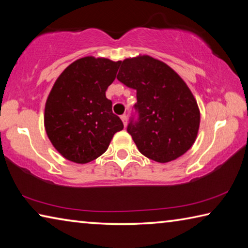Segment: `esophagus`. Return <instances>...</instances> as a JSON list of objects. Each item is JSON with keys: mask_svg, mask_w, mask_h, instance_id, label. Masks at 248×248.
Masks as SVG:
<instances>
[{"mask_svg": "<svg viewBox=\"0 0 248 248\" xmlns=\"http://www.w3.org/2000/svg\"><path fill=\"white\" fill-rule=\"evenodd\" d=\"M120 118H121V120H123L124 127H127V124H128V117H127V115H123V116L120 117Z\"/></svg>", "mask_w": 248, "mask_h": 248, "instance_id": "obj_1", "label": "esophagus"}]
</instances>
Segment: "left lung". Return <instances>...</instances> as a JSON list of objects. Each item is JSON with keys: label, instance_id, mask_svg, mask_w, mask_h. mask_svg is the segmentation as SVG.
I'll return each mask as SVG.
<instances>
[{"label": "left lung", "instance_id": "8db88e82", "mask_svg": "<svg viewBox=\"0 0 248 248\" xmlns=\"http://www.w3.org/2000/svg\"><path fill=\"white\" fill-rule=\"evenodd\" d=\"M117 78L137 91V123L128 132L148 158L167 163L189 150L197 139L200 110L184 79L164 62L146 54L120 61Z\"/></svg>", "mask_w": 248, "mask_h": 248}]
</instances>
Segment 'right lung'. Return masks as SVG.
Returning a JSON list of instances; mask_svg holds the SVG:
<instances>
[{"label": "right lung", "mask_w": 248, "mask_h": 248, "mask_svg": "<svg viewBox=\"0 0 248 248\" xmlns=\"http://www.w3.org/2000/svg\"><path fill=\"white\" fill-rule=\"evenodd\" d=\"M119 64L107 58L84 57L54 82L45 105V129L54 149L69 161H94L106 152L114 134L124 129L106 97Z\"/></svg>", "instance_id": "right-lung-1"}]
</instances>
